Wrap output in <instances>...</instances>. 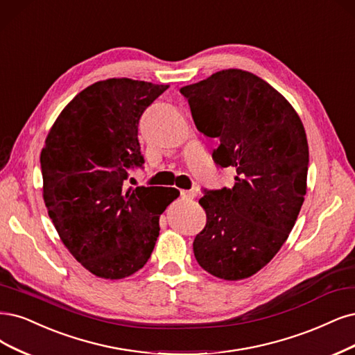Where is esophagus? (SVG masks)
I'll use <instances>...</instances> for the list:
<instances>
[{"instance_id": "34e87169", "label": "esophagus", "mask_w": 355, "mask_h": 355, "mask_svg": "<svg viewBox=\"0 0 355 355\" xmlns=\"http://www.w3.org/2000/svg\"><path fill=\"white\" fill-rule=\"evenodd\" d=\"M180 197L183 201H192L195 198V192L193 191H182Z\"/></svg>"}]
</instances>
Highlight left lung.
<instances>
[{
	"label": "left lung",
	"mask_w": 355,
	"mask_h": 355,
	"mask_svg": "<svg viewBox=\"0 0 355 355\" xmlns=\"http://www.w3.org/2000/svg\"><path fill=\"white\" fill-rule=\"evenodd\" d=\"M197 129L220 145L218 167H235V185L204 191L205 227L193 239L198 264L225 280L255 275L294 227L307 192L309 144L285 96L239 69L180 88Z\"/></svg>",
	"instance_id": "left-lung-1"
}]
</instances>
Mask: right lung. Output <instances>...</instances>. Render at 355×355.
Returning <instances> with one entry per match:
<instances>
[{"mask_svg":"<svg viewBox=\"0 0 355 355\" xmlns=\"http://www.w3.org/2000/svg\"><path fill=\"white\" fill-rule=\"evenodd\" d=\"M168 85L128 78L95 82L60 113L41 153L44 201L60 239L92 275L123 279L145 266L175 188L125 191L142 167L138 125Z\"/></svg>","mask_w":355,"mask_h":355,"instance_id":"1","label":"right lung"}]
</instances>
